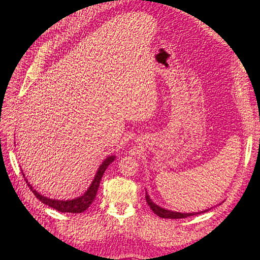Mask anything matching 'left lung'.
Returning <instances> with one entry per match:
<instances>
[{
  "instance_id": "obj_1",
  "label": "left lung",
  "mask_w": 260,
  "mask_h": 260,
  "mask_svg": "<svg viewBox=\"0 0 260 260\" xmlns=\"http://www.w3.org/2000/svg\"><path fill=\"white\" fill-rule=\"evenodd\" d=\"M146 201H147L148 205L150 206V209L158 215V217L166 218V219H182V218L191 217V215H196V214L204 213V212H206V211H209V210H204V211H201V212L181 213V212H175V211H170V210L162 209V208H160V206H158L157 204L153 203V202L151 201V199H150V197H149V195H148L147 192H146Z\"/></svg>"
}]
</instances>
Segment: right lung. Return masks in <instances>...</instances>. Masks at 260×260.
Segmentation results:
<instances>
[{"label": "right lung", "instance_id": "obj_1", "mask_svg": "<svg viewBox=\"0 0 260 260\" xmlns=\"http://www.w3.org/2000/svg\"><path fill=\"white\" fill-rule=\"evenodd\" d=\"M114 158H116L114 156H110L108 158H105V160L99 167L98 173H96L93 182H91L90 187L87 189V191L83 193L82 196L77 197V199H73V200H70V201H56V200L48 199V197L42 196L41 193H39L37 190H35V189H33V187L30 186L29 182L27 181V179H25V181H26V183H27L28 188L35 195V197H37L38 200H40L43 204L49 205L50 208L59 211V212L81 213V212H83V211H86L88 208H89V205L93 203V201L96 197V193H98V190H99L101 179H102L105 170L108 169V166L114 160Z\"/></svg>", "mask_w": 260, "mask_h": 260}]
</instances>
